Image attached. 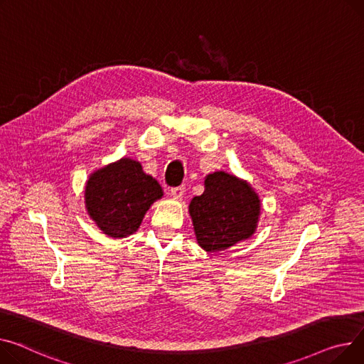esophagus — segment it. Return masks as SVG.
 I'll return each mask as SVG.
<instances>
[{
    "instance_id": "obj_1",
    "label": "esophagus",
    "mask_w": 364,
    "mask_h": 364,
    "mask_svg": "<svg viewBox=\"0 0 364 364\" xmlns=\"http://www.w3.org/2000/svg\"><path fill=\"white\" fill-rule=\"evenodd\" d=\"M184 191H186V187L184 186H178V187H173L169 193H171V196L174 199H181L183 195H184Z\"/></svg>"
}]
</instances>
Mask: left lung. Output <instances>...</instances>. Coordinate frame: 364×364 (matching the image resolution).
Segmentation results:
<instances>
[{
	"label": "left lung",
	"mask_w": 364,
	"mask_h": 364,
	"mask_svg": "<svg viewBox=\"0 0 364 364\" xmlns=\"http://www.w3.org/2000/svg\"><path fill=\"white\" fill-rule=\"evenodd\" d=\"M188 210L198 243L221 252L255 232L260 200L247 183L218 171L206 177L203 195L191 199Z\"/></svg>",
	"instance_id": "8db88e82"
}]
</instances>
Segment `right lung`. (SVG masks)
Returning a JSON list of instances; mask_svg holds the SVG:
<instances>
[{"instance_id": "1", "label": "right lung", "mask_w": 364, "mask_h": 364, "mask_svg": "<svg viewBox=\"0 0 364 364\" xmlns=\"http://www.w3.org/2000/svg\"><path fill=\"white\" fill-rule=\"evenodd\" d=\"M161 198L158 181L129 158L93 173L85 190L89 215L104 234L114 238L137 231L144 213Z\"/></svg>"}]
</instances>
